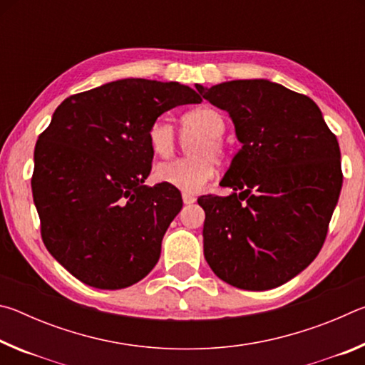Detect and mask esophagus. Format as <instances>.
I'll return each mask as SVG.
<instances>
[{"label": "esophagus", "instance_id": "obj_1", "mask_svg": "<svg viewBox=\"0 0 365 365\" xmlns=\"http://www.w3.org/2000/svg\"><path fill=\"white\" fill-rule=\"evenodd\" d=\"M182 200L185 205H193V202L196 201V196L191 195V193H182Z\"/></svg>", "mask_w": 365, "mask_h": 365}]
</instances>
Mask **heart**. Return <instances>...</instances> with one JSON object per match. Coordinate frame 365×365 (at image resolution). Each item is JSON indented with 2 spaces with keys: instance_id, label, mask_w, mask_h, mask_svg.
I'll return each mask as SVG.
<instances>
[{
  "instance_id": "b5f03b06",
  "label": "heart",
  "mask_w": 365,
  "mask_h": 365,
  "mask_svg": "<svg viewBox=\"0 0 365 365\" xmlns=\"http://www.w3.org/2000/svg\"><path fill=\"white\" fill-rule=\"evenodd\" d=\"M180 130L185 138L200 137L190 148L193 158L175 159L156 168V178L170 187L196 193L215 174V163L225 159V145L222 137L227 130L225 115L212 106H200L180 117ZM148 141L153 153L159 158H170L177 150V135L170 123L159 117L148 130Z\"/></svg>"
}]
</instances>
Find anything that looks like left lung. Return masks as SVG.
<instances>
[{"label":"left lung","mask_w":365,"mask_h":365,"mask_svg":"<svg viewBox=\"0 0 365 365\" xmlns=\"http://www.w3.org/2000/svg\"><path fill=\"white\" fill-rule=\"evenodd\" d=\"M196 88L227 110L242 150L205 195V257L230 285L262 292L292 280L322 250L343 172L339 146L311 98L269 80Z\"/></svg>","instance_id":"8db88e82"}]
</instances>
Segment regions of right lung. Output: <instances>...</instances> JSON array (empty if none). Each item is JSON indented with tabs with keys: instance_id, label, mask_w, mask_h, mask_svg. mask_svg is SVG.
I'll list each match as a JSON object with an SVG mask.
<instances>
[{
	"instance_id": "1",
	"label": "right lung",
	"mask_w": 365,
	"mask_h": 365,
	"mask_svg": "<svg viewBox=\"0 0 365 365\" xmlns=\"http://www.w3.org/2000/svg\"><path fill=\"white\" fill-rule=\"evenodd\" d=\"M177 82L125 78L72 95L35 146L32 193L43 243L86 285L120 289L150 274L182 209L178 190L143 185L148 130L160 114L200 103Z\"/></svg>"
}]
</instances>
